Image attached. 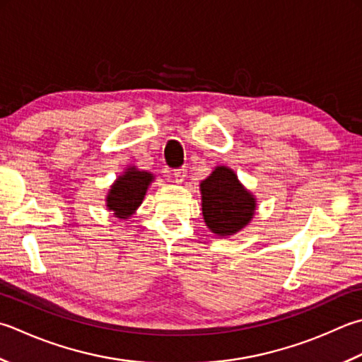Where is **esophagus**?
Instances as JSON below:
<instances>
[{"label":"esophagus","mask_w":362,"mask_h":362,"mask_svg":"<svg viewBox=\"0 0 362 362\" xmlns=\"http://www.w3.org/2000/svg\"><path fill=\"white\" fill-rule=\"evenodd\" d=\"M173 175H174V179H175V182H177V183H182L183 180H185V177H187V169H185V168L174 169Z\"/></svg>","instance_id":"obj_1"}]
</instances>
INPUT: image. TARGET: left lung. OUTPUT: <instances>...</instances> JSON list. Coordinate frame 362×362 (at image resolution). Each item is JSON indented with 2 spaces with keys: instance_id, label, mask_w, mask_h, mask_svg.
<instances>
[{
  "instance_id": "1",
  "label": "left lung",
  "mask_w": 362,
  "mask_h": 362,
  "mask_svg": "<svg viewBox=\"0 0 362 362\" xmlns=\"http://www.w3.org/2000/svg\"><path fill=\"white\" fill-rule=\"evenodd\" d=\"M205 226L218 237H230L252 221L257 199L233 169L219 165L199 183Z\"/></svg>"
}]
</instances>
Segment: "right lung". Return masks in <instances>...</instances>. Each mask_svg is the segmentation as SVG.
<instances>
[{
  "mask_svg": "<svg viewBox=\"0 0 362 362\" xmlns=\"http://www.w3.org/2000/svg\"><path fill=\"white\" fill-rule=\"evenodd\" d=\"M153 179L152 173L136 166H127L108 189L105 197L106 210L112 211V216L119 219H129L143 204Z\"/></svg>",
  "mask_w": 362,
  "mask_h": 362,
  "instance_id": "obj_1",
  "label": "right lung"
}]
</instances>
